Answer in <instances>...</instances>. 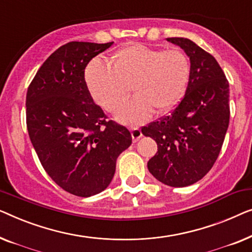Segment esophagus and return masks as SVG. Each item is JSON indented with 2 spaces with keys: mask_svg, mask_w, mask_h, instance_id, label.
Instances as JSON below:
<instances>
[{
  "mask_svg": "<svg viewBox=\"0 0 252 252\" xmlns=\"http://www.w3.org/2000/svg\"><path fill=\"white\" fill-rule=\"evenodd\" d=\"M131 136H132V139H133L134 143H136V141H138V139H139V138H141V136H143V133H141V130L139 129V127L133 126L132 129H131Z\"/></svg>",
  "mask_w": 252,
  "mask_h": 252,
  "instance_id": "obj_1",
  "label": "esophagus"
}]
</instances>
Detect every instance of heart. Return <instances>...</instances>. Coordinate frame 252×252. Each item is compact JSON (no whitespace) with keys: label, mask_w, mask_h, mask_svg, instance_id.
<instances>
[{"label":"heart","mask_w":252,"mask_h":252,"mask_svg":"<svg viewBox=\"0 0 252 252\" xmlns=\"http://www.w3.org/2000/svg\"><path fill=\"white\" fill-rule=\"evenodd\" d=\"M113 65L94 59L86 70L92 99L107 112H114L132 85L135 97L120 106L116 118L123 123H143L155 109L166 113L182 100L190 79L189 56L180 49H158L132 44L116 52Z\"/></svg>","instance_id":"b5f03b06"}]
</instances>
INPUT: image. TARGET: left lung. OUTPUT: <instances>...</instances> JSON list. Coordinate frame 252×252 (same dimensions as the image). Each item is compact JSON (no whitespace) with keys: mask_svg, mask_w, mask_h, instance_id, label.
Instances as JSON below:
<instances>
[{"mask_svg":"<svg viewBox=\"0 0 252 252\" xmlns=\"http://www.w3.org/2000/svg\"><path fill=\"white\" fill-rule=\"evenodd\" d=\"M190 60L186 94L168 115L141 127L157 141L158 153L147 163L158 180L172 187L203 178L220 153L229 123V86L209 52L184 37H168Z\"/></svg>","mask_w":252,"mask_h":252,"instance_id":"8db88e82","label":"left lung"}]
</instances>
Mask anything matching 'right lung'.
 <instances>
[{
  "label": "right lung",
  "mask_w": 252,
  "mask_h": 252,
  "mask_svg": "<svg viewBox=\"0 0 252 252\" xmlns=\"http://www.w3.org/2000/svg\"><path fill=\"white\" fill-rule=\"evenodd\" d=\"M113 44L69 42L52 54L26 95V125L45 172L73 195L88 197L111 184L116 158L132 143L130 131L95 105L84 70Z\"/></svg>",
  "instance_id": "obj_1"
}]
</instances>
